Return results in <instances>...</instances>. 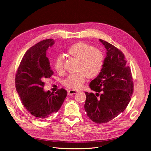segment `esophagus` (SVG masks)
I'll list each match as a JSON object with an SVG mask.
<instances>
[{
  "mask_svg": "<svg viewBox=\"0 0 151 151\" xmlns=\"http://www.w3.org/2000/svg\"><path fill=\"white\" fill-rule=\"evenodd\" d=\"M78 92V91H76V90H73V89H72V90H69L68 91V94L69 95H71V94H76Z\"/></svg>",
  "mask_w": 151,
  "mask_h": 151,
  "instance_id": "34e87169",
  "label": "esophagus"
}]
</instances>
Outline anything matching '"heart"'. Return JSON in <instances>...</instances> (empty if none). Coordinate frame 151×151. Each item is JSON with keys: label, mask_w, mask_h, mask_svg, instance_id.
<instances>
[{"label": "heart", "mask_w": 151, "mask_h": 151, "mask_svg": "<svg viewBox=\"0 0 151 151\" xmlns=\"http://www.w3.org/2000/svg\"><path fill=\"white\" fill-rule=\"evenodd\" d=\"M68 54L79 60L77 70L78 72L69 75L64 81V85L69 88L79 89L86 81L87 76L93 78L97 76L102 69L104 55L99 49L94 48L85 42H78L71 46L68 51ZM55 70L62 73L64 71V58L58 55L54 62Z\"/></svg>", "instance_id": "b5f03b06"}]
</instances>
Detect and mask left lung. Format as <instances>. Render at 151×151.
<instances>
[{"mask_svg": "<svg viewBox=\"0 0 151 151\" xmlns=\"http://www.w3.org/2000/svg\"><path fill=\"white\" fill-rule=\"evenodd\" d=\"M107 50V56L99 75L89 86L96 92H85V109L91 120L106 123L122 113L133 94L134 82L124 54L115 46L99 39Z\"/></svg>", "mask_w": 151, "mask_h": 151, "instance_id": "left-lung-1", "label": "left lung"}]
</instances>
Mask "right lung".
<instances>
[{"label": "right lung", "instance_id": "obj_1", "mask_svg": "<svg viewBox=\"0 0 151 151\" xmlns=\"http://www.w3.org/2000/svg\"><path fill=\"white\" fill-rule=\"evenodd\" d=\"M54 43L53 39L50 38L30 48L16 74V89L23 105L31 115L41 121L57 113L67 95L63 88L55 93L43 89L44 81L54 74L46 56L47 50Z\"/></svg>", "mask_w": 151, "mask_h": 151}]
</instances>
